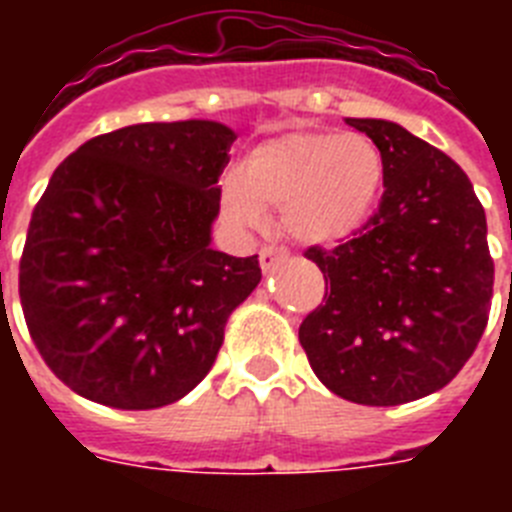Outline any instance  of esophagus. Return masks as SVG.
I'll list each match as a JSON object with an SVG mask.
<instances>
[{"mask_svg": "<svg viewBox=\"0 0 512 512\" xmlns=\"http://www.w3.org/2000/svg\"><path fill=\"white\" fill-rule=\"evenodd\" d=\"M284 260H289V252L284 247H273V244H268V247L260 249V268H263L265 273L273 271V268H279Z\"/></svg>", "mask_w": 512, "mask_h": 512, "instance_id": "1", "label": "esophagus"}]
</instances>
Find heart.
Segmentation results:
<instances>
[{"label": "heart", "instance_id": "obj_1", "mask_svg": "<svg viewBox=\"0 0 512 512\" xmlns=\"http://www.w3.org/2000/svg\"><path fill=\"white\" fill-rule=\"evenodd\" d=\"M385 162L366 135L300 130L265 140L244 172H228L220 201L228 217L257 225L263 207L281 209L284 231L305 244L348 239L374 212Z\"/></svg>", "mask_w": 512, "mask_h": 512}]
</instances>
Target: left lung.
Returning <instances> with one entry per match:
<instances>
[{
    "label": "left lung",
    "mask_w": 512,
    "mask_h": 512,
    "mask_svg": "<svg viewBox=\"0 0 512 512\" xmlns=\"http://www.w3.org/2000/svg\"><path fill=\"white\" fill-rule=\"evenodd\" d=\"M348 124L380 148L385 191L350 239L305 249L329 292L300 324V345L335 396L398 406L449 385L473 356L494 260L484 207L452 156L385 119Z\"/></svg>",
    "instance_id": "8db88e82"
}]
</instances>
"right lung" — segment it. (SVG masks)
<instances>
[{"label":"right lung","instance_id":"add662e5","mask_svg":"<svg viewBox=\"0 0 512 512\" xmlns=\"http://www.w3.org/2000/svg\"><path fill=\"white\" fill-rule=\"evenodd\" d=\"M233 140L201 119L132 124L52 172L18 292L39 356L74 393L159 409L207 377L225 321L263 276L257 255L209 247Z\"/></svg>","mask_w":512,"mask_h":512}]
</instances>
